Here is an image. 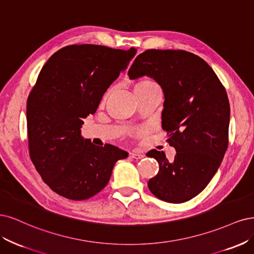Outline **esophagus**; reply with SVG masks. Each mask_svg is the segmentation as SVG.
I'll use <instances>...</instances> for the list:
<instances>
[{
	"label": "esophagus",
	"mask_w": 254,
	"mask_h": 254,
	"mask_svg": "<svg viewBox=\"0 0 254 254\" xmlns=\"http://www.w3.org/2000/svg\"><path fill=\"white\" fill-rule=\"evenodd\" d=\"M129 156L134 159H141L144 157V154L141 152H138V151H132L129 153Z\"/></svg>",
	"instance_id": "esophagus-1"
}]
</instances>
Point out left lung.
Returning a JSON list of instances; mask_svg holds the SVG:
<instances>
[{
  "label": "left lung",
  "instance_id": "obj_1",
  "mask_svg": "<svg viewBox=\"0 0 254 254\" xmlns=\"http://www.w3.org/2000/svg\"><path fill=\"white\" fill-rule=\"evenodd\" d=\"M127 75L130 80L150 77L160 85L161 127L176 150L173 162L163 152L148 153L159 163L150 191L172 203L192 199L215 175L227 150L230 105L225 87L206 61L185 51H145Z\"/></svg>",
  "mask_w": 254,
  "mask_h": 254
}]
</instances>
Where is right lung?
I'll return each mask as SVG.
<instances>
[{
    "mask_svg": "<svg viewBox=\"0 0 254 254\" xmlns=\"http://www.w3.org/2000/svg\"><path fill=\"white\" fill-rule=\"evenodd\" d=\"M136 52L69 45L39 73L26 106L29 154L43 182L65 198L83 200L100 192L116 161L128 156L115 145L93 144L81 127Z\"/></svg>",
    "mask_w": 254,
    "mask_h": 254,
    "instance_id": "obj_1",
    "label": "right lung"
}]
</instances>
